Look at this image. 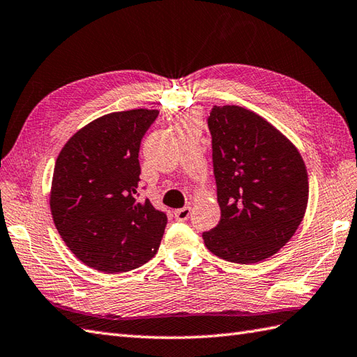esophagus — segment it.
Instances as JSON below:
<instances>
[{"mask_svg":"<svg viewBox=\"0 0 357 357\" xmlns=\"http://www.w3.org/2000/svg\"><path fill=\"white\" fill-rule=\"evenodd\" d=\"M188 216H190V208H188V206H184V208L175 210V219L179 220V222L187 220Z\"/></svg>","mask_w":357,"mask_h":357,"instance_id":"1","label":"esophagus"}]
</instances>
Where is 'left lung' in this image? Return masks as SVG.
Returning <instances> with one entry per match:
<instances>
[{
  "label": "left lung",
  "mask_w": 357,
  "mask_h": 357,
  "mask_svg": "<svg viewBox=\"0 0 357 357\" xmlns=\"http://www.w3.org/2000/svg\"><path fill=\"white\" fill-rule=\"evenodd\" d=\"M220 220L202 233L220 259L250 264L278 252L307 208L309 179L296 147L260 115L213 106L208 119Z\"/></svg>",
  "instance_id": "left-lung-1"
}]
</instances>
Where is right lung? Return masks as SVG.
I'll return each mask as SVG.
<instances>
[{"label": "right lung", "mask_w": 357, "mask_h": 357, "mask_svg": "<svg viewBox=\"0 0 357 357\" xmlns=\"http://www.w3.org/2000/svg\"><path fill=\"white\" fill-rule=\"evenodd\" d=\"M156 109L103 115L56 160L50 208L65 245L86 266L120 273L156 254L167 216L139 197V146Z\"/></svg>", "instance_id": "right-lung-1"}]
</instances>
